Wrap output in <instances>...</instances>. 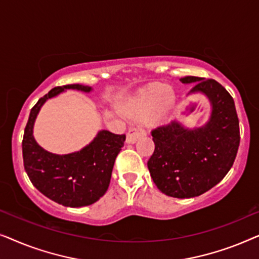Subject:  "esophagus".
Returning <instances> with one entry per match:
<instances>
[{
	"label": "esophagus",
	"mask_w": 259,
	"mask_h": 259,
	"mask_svg": "<svg viewBox=\"0 0 259 259\" xmlns=\"http://www.w3.org/2000/svg\"><path fill=\"white\" fill-rule=\"evenodd\" d=\"M145 136V128L143 125H137L136 127H132L130 128L128 132H127V138L126 143L128 144H134L136 141L139 139V138Z\"/></svg>",
	"instance_id": "obj_1"
}]
</instances>
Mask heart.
Returning <instances> with one entry per match:
<instances>
[{
  "mask_svg": "<svg viewBox=\"0 0 259 259\" xmlns=\"http://www.w3.org/2000/svg\"><path fill=\"white\" fill-rule=\"evenodd\" d=\"M173 104L175 97L167 92L166 84L152 83L126 102L125 112L128 115H143L154 108V119L161 120L169 112Z\"/></svg>",
  "mask_w": 259,
  "mask_h": 259,
  "instance_id": "b5f03b06",
  "label": "heart"
}]
</instances>
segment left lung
<instances>
[{"label":"left lung","instance_id":"8db88e82","mask_svg":"<svg viewBox=\"0 0 259 259\" xmlns=\"http://www.w3.org/2000/svg\"><path fill=\"white\" fill-rule=\"evenodd\" d=\"M180 81L197 82L191 92L210 99L211 118L196 130H185L177 121L152 130L155 148L147 166L166 196L192 198L217 185L232 167L240 141L239 120L233 98L215 80L185 76Z\"/></svg>","mask_w":259,"mask_h":259}]
</instances>
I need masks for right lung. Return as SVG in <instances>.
<instances>
[{"mask_svg":"<svg viewBox=\"0 0 259 259\" xmlns=\"http://www.w3.org/2000/svg\"><path fill=\"white\" fill-rule=\"evenodd\" d=\"M69 88L92 90L77 83L58 86L38 99L31 108L22 140L23 166L31 184L42 194L63 206L81 207L95 203L106 193L126 136L101 131L88 146L65 155L49 153L38 146L33 137V126L41 106Z\"/></svg>","mask_w":259,"mask_h":259,"instance_id":"add662e5","label":"right lung"}]
</instances>
